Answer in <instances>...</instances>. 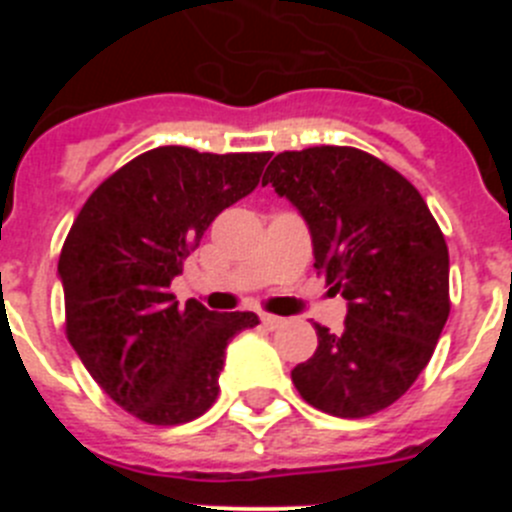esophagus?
Here are the masks:
<instances>
[{
    "label": "esophagus",
    "mask_w": 512,
    "mask_h": 512,
    "mask_svg": "<svg viewBox=\"0 0 512 512\" xmlns=\"http://www.w3.org/2000/svg\"><path fill=\"white\" fill-rule=\"evenodd\" d=\"M261 325H264L266 330H277V328H282L284 320L277 318V315H261Z\"/></svg>",
    "instance_id": "obj_1"
}]
</instances>
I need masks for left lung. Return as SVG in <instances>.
<instances>
[{
	"instance_id": "obj_1",
	"label": "left lung",
	"mask_w": 512,
	"mask_h": 512,
	"mask_svg": "<svg viewBox=\"0 0 512 512\" xmlns=\"http://www.w3.org/2000/svg\"><path fill=\"white\" fill-rule=\"evenodd\" d=\"M305 217L315 269L348 302L343 333L315 323L292 369L302 400L336 418L390 408L431 361L449 318V248L418 189L372 153L312 146L264 174Z\"/></svg>"
}]
</instances>
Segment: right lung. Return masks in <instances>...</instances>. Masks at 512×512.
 Returning <instances> with one entry per match:
<instances>
[{"label":"right lung","mask_w":512,"mask_h":512,"mask_svg":"<svg viewBox=\"0 0 512 512\" xmlns=\"http://www.w3.org/2000/svg\"><path fill=\"white\" fill-rule=\"evenodd\" d=\"M269 158L153 148L107 176L66 235V338L94 382L143 423L207 413L228 341L259 325L253 312L179 307L171 279L212 220L256 189Z\"/></svg>","instance_id":"right-lung-1"}]
</instances>
